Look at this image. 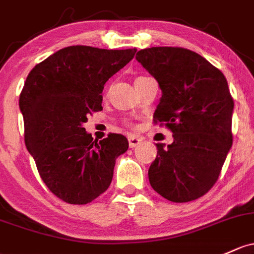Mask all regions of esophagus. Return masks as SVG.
I'll use <instances>...</instances> for the list:
<instances>
[{
  "instance_id": "obj_1",
  "label": "esophagus",
  "mask_w": 254,
  "mask_h": 254,
  "mask_svg": "<svg viewBox=\"0 0 254 254\" xmlns=\"http://www.w3.org/2000/svg\"><path fill=\"white\" fill-rule=\"evenodd\" d=\"M128 143H129V148H135L141 143V138L135 137V135H129L128 137Z\"/></svg>"
}]
</instances>
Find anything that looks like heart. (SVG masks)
Returning <instances> with one entry per match:
<instances>
[{"mask_svg": "<svg viewBox=\"0 0 254 254\" xmlns=\"http://www.w3.org/2000/svg\"><path fill=\"white\" fill-rule=\"evenodd\" d=\"M146 77H148V76H138V77L135 78L134 82H137V81H140V80H144V78H146Z\"/></svg>", "mask_w": 254, "mask_h": 254, "instance_id": "obj_1", "label": "heart"}]
</instances>
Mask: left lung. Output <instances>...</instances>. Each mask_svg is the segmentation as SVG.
Masks as SVG:
<instances>
[{
	"label": "left lung",
	"mask_w": 254,
	"mask_h": 254,
	"mask_svg": "<svg viewBox=\"0 0 254 254\" xmlns=\"http://www.w3.org/2000/svg\"><path fill=\"white\" fill-rule=\"evenodd\" d=\"M137 61L162 91L154 121L173 133L149 168L152 189L172 202H189L218 181L233 145L234 99L225 76L195 52L182 47L139 51Z\"/></svg>",
	"instance_id": "8db88e82"
}]
</instances>
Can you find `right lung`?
<instances>
[{
  "label": "right lung",
  "mask_w": 254,
  "mask_h": 254,
  "mask_svg": "<svg viewBox=\"0 0 254 254\" xmlns=\"http://www.w3.org/2000/svg\"><path fill=\"white\" fill-rule=\"evenodd\" d=\"M135 48L70 46L30 71L19 98L25 145L51 192L64 202H92L110 185L127 138L93 140L82 125L103 110L104 84L134 57Z\"/></svg>",
  "instance_id": "obj_1"
}]
</instances>
